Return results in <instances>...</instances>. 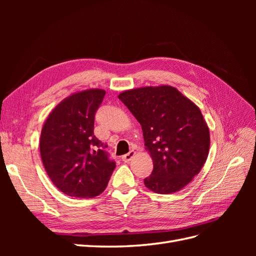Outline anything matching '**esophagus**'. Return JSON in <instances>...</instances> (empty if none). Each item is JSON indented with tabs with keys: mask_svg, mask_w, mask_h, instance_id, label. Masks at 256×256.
Listing matches in <instances>:
<instances>
[{
	"mask_svg": "<svg viewBox=\"0 0 256 256\" xmlns=\"http://www.w3.org/2000/svg\"><path fill=\"white\" fill-rule=\"evenodd\" d=\"M134 156H136V152L134 150H130L126 154H124V156L122 157V159L124 162H129V161H131V159H132Z\"/></svg>",
	"mask_w": 256,
	"mask_h": 256,
	"instance_id": "34e87169",
	"label": "esophagus"
}]
</instances>
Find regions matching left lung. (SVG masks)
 <instances>
[{"mask_svg": "<svg viewBox=\"0 0 256 256\" xmlns=\"http://www.w3.org/2000/svg\"><path fill=\"white\" fill-rule=\"evenodd\" d=\"M118 98L141 124L154 162L144 184L160 194L182 190L208 157L210 136L200 108L170 85L128 90Z\"/></svg>", "mask_w": 256, "mask_h": 256, "instance_id": "1", "label": "left lung"}]
</instances>
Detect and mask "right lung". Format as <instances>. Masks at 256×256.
Masks as SVG:
<instances>
[{
    "mask_svg": "<svg viewBox=\"0 0 256 256\" xmlns=\"http://www.w3.org/2000/svg\"><path fill=\"white\" fill-rule=\"evenodd\" d=\"M106 90L74 92L54 108L42 129L40 148L50 180L64 194L95 198L115 168L104 145L94 136L95 113Z\"/></svg>",
    "mask_w": 256,
    "mask_h": 256,
    "instance_id": "right-lung-1",
    "label": "right lung"
}]
</instances>
